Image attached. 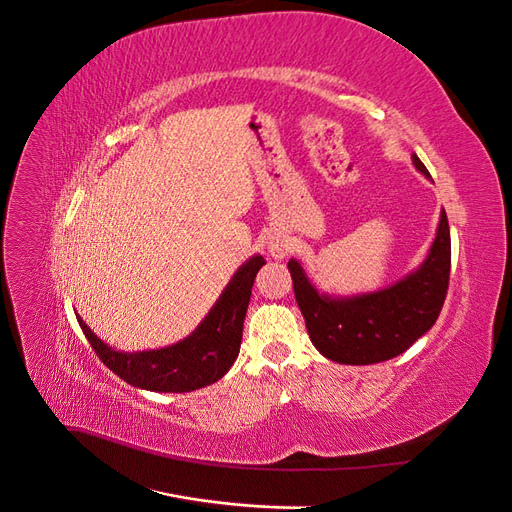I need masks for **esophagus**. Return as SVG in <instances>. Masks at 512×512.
<instances>
[{"label":"esophagus","instance_id":"1","mask_svg":"<svg viewBox=\"0 0 512 512\" xmlns=\"http://www.w3.org/2000/svg\"><path fill=\"white\" fill-rule=\"evenodd\" d=\"M269 250H271L273 258H284L286 256V247L284 245H271Z\"/></svg>","mask_w":512,"mask_h":512}]
</instances>
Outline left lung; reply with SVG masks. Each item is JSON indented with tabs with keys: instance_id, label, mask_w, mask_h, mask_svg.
<instances>
[{
	"instance_id": "left-lung-1",
	"label": "left lung",
	"mask_w": 512,
	"mask_h": 512,
	"mask_svg": "<svg viewBox=\"0 0 512 512\" xmlns=\"http://www.w3.org/2000/svg\"><path fill=\"white\" fill-rule=\"evenodd\" d=\"M418 173L429 170L412 153ZM294 297L309 339L327 359L342 365H371L406 352L436 324L451 275V230L442 209L427 258L399 282L376 292L333 297L318 292L303 267L290 258Z\"/></svg>"
}]
</instances>
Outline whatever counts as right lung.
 <instances>
[{"label": "right lung", "instance_id": "right-lung-1", "mask_svg": "<svg viewBox=\"0 0 512 512\" xmlns=\"http://www.w3.org/2000/svg\"><path fill=\"white\" fill-rule=\"evenodd\" d=\"M262 265L265 258L258 254L245 260L230 277L205 320L188 337L166 348L143 352L115 350L104 344L83 318H76L100 361L123 382L153 393H190L218 382L237 361L245 312Z\"/></svg>", "mask_w": 512, "mask_h": 512}]
</instances>
